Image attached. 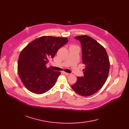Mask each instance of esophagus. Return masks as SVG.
<instances>
[{
    "label": "esophagus",
    "mask_w": 129,
    "mask_h": 129,
    "mask_svg": "<svg viewBox=\"0 0 129 129\" xmlns=\"http://www.w3.org/2000/svg\"><path fill=\"white\" fill-rule=\"evenodd\" d=\"M64 73L65 74V75H71V74L67 73H66V72H64Z\"/></svg>",
    "instance_id": "esophagus-1"
}]
</instances>
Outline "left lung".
Wrapping results in <instances>:
<instances>
[{
  "label": "left lung",
  "instance_id": "1",
  "mask_svg": "<svg viewBox=\"0 0 129 129\" xmlns=\"http://www.w3.org/2000/svg\"><path fill=\"white\" fill-rule=\"evenodd\" d=\"M75 39L82 45V60L86 68L83 70L84 76L77 77L72 88L80 96H91L106 82L110 69L109 57L104 47L92 38L84 35Z\"/></svg>",
  "mask_w": 129,
  "mask_h": 129
}]
</instances>
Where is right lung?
<instances>
[{
	"mask_svg": "<svg viewBox=\"0 0 129 129\" xmlns=\"http://www.w3.org/2000/svg\"><path fill=\"white\" fill-rule=\"evenodd\" d=\"M68 41L66 38L43 36L33 40L22 50L18 59V71L29 90L42 94L54 86L60 73L47 68L46 64Z\"/></svg>",
	"mask_w": 129,
	"mask_h": 129,
	"instance_id": "obj_1",
	"label": "right lung"
}]
</instances>
